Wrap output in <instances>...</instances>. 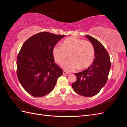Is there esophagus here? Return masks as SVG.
I'll return each instance as SVG.
<instances>
[{"label": "esophagus", "instance_id": "34e87169", "mask_svg": "<svg viewBox=\"0 0 127 127\" xmlns=\"http://www.w3.org/2000/svg\"><path fill=\"white\" fill-rule=\"evenodd\" d=\"M63 74L64 75H68V74H69V72H68L65 71V70H64L63 71Z\"/></svg>", "mask_w": 127, "mask_h": 127}]
</instances>
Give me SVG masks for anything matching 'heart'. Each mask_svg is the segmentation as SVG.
Segmentation results:
<instances>
[{"label":"heart","instance_id":"obj_1","mask_svg":"<svg viewBox=\"0 0 127 127\" xmlns=\"http://www.w3.org/2000/svg\"><path fill=\"white\" fill-rule=\"evenodd\" d=\"M69 54L71 58L62 64L69 71L77 69H83L90 67L95 58L94 47L91 42L71 36L64 40L61 45H56L52 49V55L56 62L61 64Z\"/></svg>","mask_w":127,"mask_h":127}]
</instances>
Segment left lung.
I'll return each mask as SVG.
<instances>
[{"mask_svg":"<svg viewBox=\"0 0 127 127\" xmlns=\"http://www.w3.org/2000/svg\"><path fill=\"white\" fill-rule=\"evenodd\" d=\"M93 44L95 49V59L86 69L75 73L76 81L72 84L77 93L86 97L98 94L107 82L111 68L108 52L100 42L93 37L85 36Z\"/></svg>","mask_w":127,"mask_h":127,"instance_id":"8db88e82","label":"left lung"}]
</instances>
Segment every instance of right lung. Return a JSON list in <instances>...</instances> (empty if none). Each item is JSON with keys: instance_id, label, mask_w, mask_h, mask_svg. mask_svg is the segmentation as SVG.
<instances>
[{"instance_id": "add662e5", "label": "right lung", "mask_w": 127, "mask_h": 127, "mask_svg": "<svg viewBox=\"0 0 127 127\" xmlns=\"http://www.w3.org/2000/svg\"><path fill=\"white\" fill-rule=\"evenodd\" d=\"M64 35L37 33L22 46L17 58V76L24 89L34 97L53 90L63 71L55 63L52 49Z\"/></svg>"}]
</instances>
